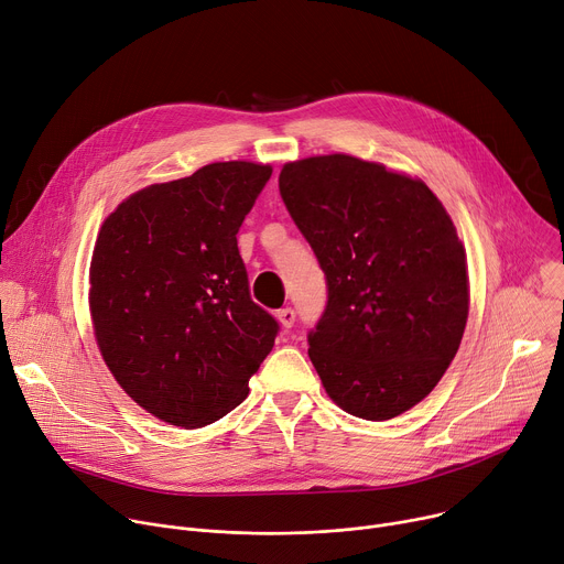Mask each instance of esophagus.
<instances>
[{
  "label": "esophagus",
  "instance_id": "obj_1",
  "mask_svg": "<svg viewBox=\"0 0 564 564\" xmlns=\"http://www.w3.org/2000/svg\"><path fill=\"white\" fill-rule=\"evenodd\" d=\"M275 316H278V321H280L282 329H291V327H293V323H295V312H293L291 307L280 310Z\"/></svg>",
  "mask_w": 564,
  "mask_h": 564
}]
</instances>
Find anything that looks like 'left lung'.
Here are the masks:
<instances>
[{
  "label": "left lung",
  "instance_id": "8db88e82",
  "mask_svg": "<svg viewBox=\"0 0 564 564\" xmlns=\"http://www.w3.org/2000/svg\"><path fill=\"white\" fill-rule=\"evenodd\" d=\"M280 196L327 280L310 359L350 415L391 420L422 402L458 352L467 259L422 181L352 155L284 164Z\"/></svg>",
  "mask_w": 564,
  "mask_h": 564
}]
</instances>
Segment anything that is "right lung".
I'll use <instances>...</instances> for the list:
<instances>
[{
	"mask_svg": "<svg viewBox=\"0 0 564 564\" xmlns=\"http://www.w3.org/2000/svg\"><path fill=\"white\" fill-rule=\"evenodd\" d=\"M271 173L214 162L128 196L99 230L97 345L123 391L169 424L196 429L230 413L273 350L280 325L252 302L237 248Z\"/></svg>",
	"mask_w": 564,
	"mask_h": 564,
	"instance_id": "obj_1",
	"label": "right lung"
}]
</instances>
